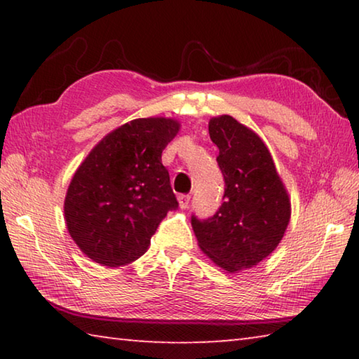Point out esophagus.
I'll return each mask as SVG.
<instances>
[{
    "label": "esophagus",
    "instance_id": "1",
    "mask_svg": "<svg viewBox=\"0 0 359 359\" xmlns=\"http://www.w3.org/2000/svg\"><path fill=\"white\" fill-rule=\"evenodd\" d=\"M188 204H190V196H188V194H180V196H179L180 209H187Z\"/></svg>",
    "mask_w": 359,
    "mask_h": 359
}]
</instances>
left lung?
Listing matches in <instances>:
<instances>
[{"label":"left lung","mask_w":359,"mask_h":359,"mask_svg":"<svg viewBox=\"0 0 359 359\" xmlns=\"http://www.w3.org/2000/svg\"><path fill=\"white\" fill-rule=\"evenodd\" d=\"M224 179L223 204L208 220L191 215L198 245L217 266L236 272L257 266L276 250L291 215L288 193L269 150L257 133L231 115L212 117Z\"/></svg>","instance_id":"left-lung-1"}]
</instances>
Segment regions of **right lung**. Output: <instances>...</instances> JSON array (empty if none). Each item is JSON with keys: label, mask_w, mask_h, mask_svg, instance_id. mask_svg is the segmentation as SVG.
I'll use <instances>...</instances> for the list:
<instances>
[{"label": "right lung", "mask_w": 359, "mask_h": 359, "mask_svg": "<svg viewBox=\"0 0 359 359\" xmlns=\"http://www.w3.org/2000/svg\"><path fill=\"white\" fill-rule=\"evenodd\" d=\"M177 120L136 118L109 133L77 168L65 198L72 241L95 263L125 266L147 252L169 210L179 208L161 154Z\"/></svg>", "instance_id": "obj_1"}]
</instances>
